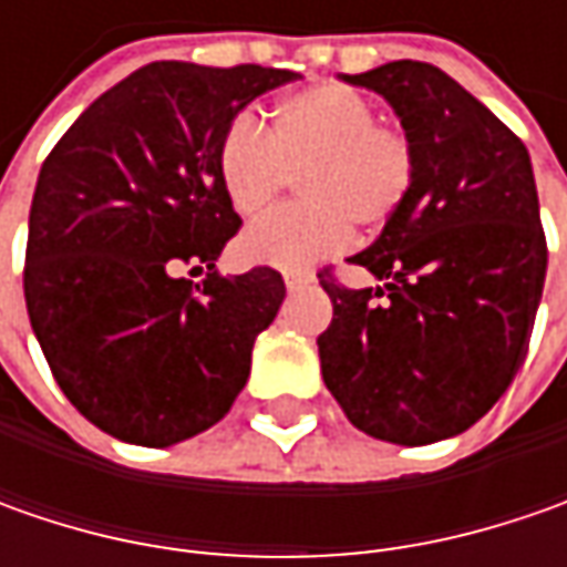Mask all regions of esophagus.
<instances>
[{
	"instance_id": "esophagus-1",
	"label": "esophagus",
	"mask_w": 567,
	"mask_h": 567,
	"mask_svg": "<svg viewBox=\"0 0 567 567\" xmlns=\"http://www.w3.org/2000/svg\"><path fill=\"white\" fill-rule=\"evenodd\" d=\"M316 277L312 271H284V284H287V290H302V287H309Z\"/></svg>"
}]
</instances>
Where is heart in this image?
<instances>
[{
  "mask_svg": "<svg viewBox=\"0 0 567 567\" xmlns=\"http://www.w3.org/2000/svg\"><path fill=\"white\" fill-rule=\"evenodd\" d=\"M290 173L302 202L246 229L239 249L255 265L302 271L343 249L350 224L375 229L401 207L416 151L353 87L316 84L280 100L268 132L243 113L217 144V179L243 217L265 214Z\"/></svg>",
  "mask_w": 567,
  "mask_h": 567,
  "instance_id": "b5f03b06",
  "label": "heart"
}]
</instances>
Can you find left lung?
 Here are the masks:
<instances>
[{
	"label": "left lung",
	"mask_w": 567,
	"mask_h": 567,
	"mask_svg": "<svg viewBox=\"0 0 567 567\" xmlns=\"http://www.w3.org/2000/svg\"><path fill=\"white\" fill-rule=\"evenodd\" d=\"M340 78L391 103L416 176L350 258L381 287L318 274L334 306L321 379L365 435L432 445L486 416L527 357L549 258L534 166L505 122L429 62Z\"/></svg>",
	"instance_id": "1"
}]
</instances>
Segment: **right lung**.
I'll list each match as a JSON object with an SVG mask.
<instances>
[{"instance_id": "add662e5", "label": "right lung", "mask_w": 567, "mask_h": 567, "mask_svg": "<svg viewBox=\"0 0 567 567\" xmlns=\"http://www.w3.org/2000/svg\"><path fill=\"white\" fill-rule=\"evenodd\" d=\"M293 78L151 62L100 94L40 166L24 302L62 394L106 435L186 442L246 388L287 287L274 268H214L243 224L217 144L251 100ZM186 264L206 271L202 285L178 277Z\"/></svg>"}]
</instances>
